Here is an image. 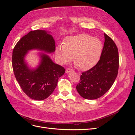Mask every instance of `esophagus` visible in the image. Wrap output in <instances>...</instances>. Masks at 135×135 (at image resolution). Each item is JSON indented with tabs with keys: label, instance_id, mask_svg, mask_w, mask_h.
<instances>
[{
	"label": "esophagus",
	"instance_id": "34e87169",
	"mask_svg": "<svg viewBox=\"0 0 135 135\" xmlns=\"http://www.w3.org/2000/svg\"><path fill=\"white\" fill-rule=\"evenodd\" d=\"M71 71H73V70L70 68H68L66 69V73H67V74H68V73H69Z\"/></svg>",
	"mask_w": 135,
	"mask_h": 135
}]
</instances>
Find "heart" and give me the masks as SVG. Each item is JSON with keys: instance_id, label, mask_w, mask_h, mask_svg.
I'll use <instances>...</instances> for the list:
<instances>
[{"instance_id": "heart-1", "label": "heart", "mask_w": 135, "mask_h": 135, "mask_svg": "<svg viewBox=\"0 0 135 135\" xmlns=\"http://www.w3.org/2000/svg\"><path fill=\"white\" fill-rule=\"evenodd\" d=\"M101 40L87 34L69 36L64 40L63 46L55 50V57L61 64H65L73 59L76 66L83 71L91 69L99 62L103 52Z\"/></svg>"}]
</instances>
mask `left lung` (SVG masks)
Here are the masks:
<instances>
[{"mask_svg":"<svg viewBox=\"0 0 135 135\" xmlns=\"http://www.w3.org/2000/svg\"><path fill=\"white\" fill-rule=\"evenodd\" d=\"M105 42L99 62L89 70L82 73L76 88L79 95L88 100L103 96L111 88L118 75L119 55L113 39L104 34Z\"/></svg>","mask_w":135,"mask_h":135,"instance_id":"1","label":"left lung"}]
</instances>
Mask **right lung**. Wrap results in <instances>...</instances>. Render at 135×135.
<instances>
[{"mask_svg":"<svg viewBox=\"0 0 135 135\" xmlns=\"http://www.w3.org/2000/svg\"><path fill=\"white\" fill-rule=\"evenodd\" d=\"M45 30L30 31L16 44L12 55V67L15 76L22 91L31 99L43 100L54 92L59 78L65 69L54 63L47 55L40 54L41 61L37 68L30 69L25 62L29 50H38L47 53L55 51V42Z\"/></svg>","mask_w":135,"mask_h":135,"instance_id":"right-lung-1","label":"right lung"}]
</instances>
